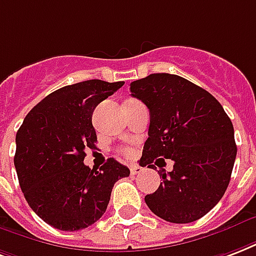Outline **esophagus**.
<instances>
[{"instance_id": "1", "label": "esophagus", "mask_w": 256, "mask_h": 256, "mask_svg": "<svg viewBox=\"0 0 256 256\" xmlns=\"http://www.w3.org/2000/svg\"><path fill=\"white\" fill-rule=\"evenodd\" d=\"M142 172H144V169H142L141 166H138V165H132V166L130 168V174L132 176L140 174V173H142Z\"/></svg>"}]
</instances>
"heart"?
I'll use <instances>...</instances> for the list:
<instances>
[{"mask_svg":"<svg viewBox=\"0 0 256 256\" xmlns=\"http://www.w3.org/2000/svg\"><path fill=\"white\" fill-rule=\"evenodd\" d=\"M124 153H126V154H128V149H124Z\"/></svg>","mask_w":256,"mask_h":256,"instance_id":"obj_1","label":"heart"}]
</instances>
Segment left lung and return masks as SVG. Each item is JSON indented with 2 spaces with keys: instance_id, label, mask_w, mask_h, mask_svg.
<instances>
[{
  "instance_id": "1",
  "label": "left lung",
  "mask_w": 256,
  "mask_h": 256,
  "mask_svg": "<svg viewBox=\"0 0 256 256\" xmlns=\"http://www.w3.org/2000/svg\"><path fill=\"white\" fill-rule=\"evenodd\" d=\"M130 91L150 114L141 166L173 161V170H160L162 182L145 202L170 223L196 222L220 202L231 180L236 158L231 120L216 98L178 75L152 74L132 82Z\"/></svg>"
}]
</instances>
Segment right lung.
I'll return each mask as SVG.
<instances>
[{
    "label": "right lung",
    "instance_id": "1",
    "mask_svg": "<svg viewBox=\"0 0 256 256\" xmlns=\"http://www.w3.org/2000/svg\"><path fill=\"white\" fill-rule=\"evenodd\" d=\"M124 82L92 79L56 90L25 116L16 136L14 166L33 212L60 231H78L102 218L118 180L130 174L114 158L99 170L86 166L95 149V107Z\"/></svg>",
    "mask_w": 256,
    "mask_h": 256
}]
</instances>
